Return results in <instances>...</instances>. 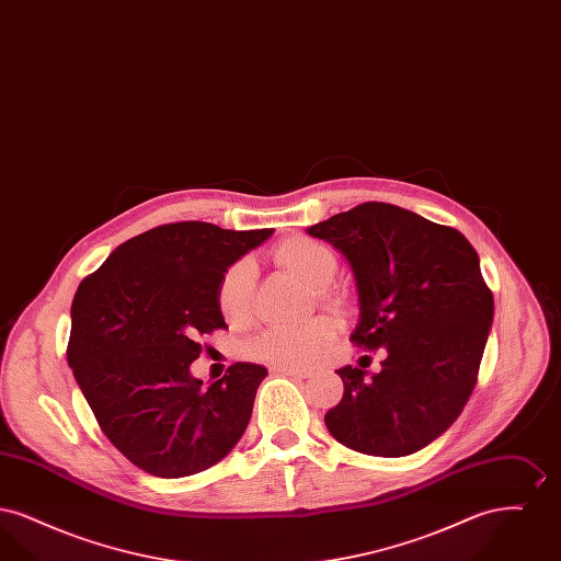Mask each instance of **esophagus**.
Returning a JSON list of instances; mask_svg holds the SVG:
<instances>
[{
	"mask_svg": "<svg viewBox=\"0 0 561 561\" xmlns=\"http://www.w3.org/2000/svg\"><path fill=\"white\" fill-rule=\"evenodd\" d=\"M273 373L293 376V378H309L313 374L307 368H294V366H273Z\"/></svg>",
	"mask_w": 561,
	"mask_h": 561,
	"instance_id": "34e87169",
	"label": "esophagus"
}]
</instances>
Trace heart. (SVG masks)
<instances>
[{
  "mask_svg": "<svg viewBox=\"0 0 561 561\" xmlns=\"http://www.w3.org/2000/svg\"><path fill=\"white\" fill-rule=\"evenodd\" d=\"M273 261L307 288L316 290L323 305L334 302V296L325 288L334 282L339 263L325 243L307 236H294L275 245ZM254 261L241 259L233 263L222 273L216 288L218 313L231 323L250 320L254 305ZM336 332L339 323L334 318H318L298 328H268L245 351L256 359H267L282 366H311L334 341Z\"/></svg>",
  "mask_w": 561,
  "mask_h": 561,
  "instance_id": "b5f03b06",
  "label": "heart"
}]
</instances>
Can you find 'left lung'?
Wrapping results in <instances>:
<instances>
[{
    "label": "left lung",
    "instance_id": "left-lung-1",
    "mask_svg": "<svg viewBox=\"0 0 561 561\" xmlns=\"http://www.w3.org/2000/svg\"><path fill=\"white\" fill-rule=\"evenodd\" d=\"M353 271L357 347L385 348L380 373L336 370L345 393L325 427L351 450L398 458L453 427L469 400L494 318L480 256L453 227L368 202L307 229Z\"/></svg>",
    "mask_w": 561,
    "mask_h": 561
}]
</instances>
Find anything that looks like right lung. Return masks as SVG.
I'll list each match as a JSON object with an SVG mask.
<instances>
[{"label":"right lung","instance_id":"1","mask_svg":"<svg viewBox=\"0 0 561 561\" xmlns=\"http://www.w3.org/2000/svg\"><path fill=\"white\" fill-rule=\"evenodd\" d=\"M273 236L188 220L117 245L71 305L67 362L108 442L156 478H187L222 460L250 423L267 368L238 362L204 387L197 339L227 328L222 273Z\"/></svg>","mask_w":561,"mask_h":561}]
</instances>
